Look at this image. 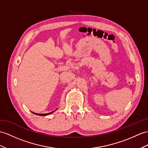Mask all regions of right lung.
Instances as JSON below:
<instances>
[{"instance_id":"right-lung-1","label":"right lung","mask_w":148,"mask_h":148,"mask_svg":"<svg viewBox=\"0 0 148 148\" xmlns=\"http://www.w3.org/2000/svg\"><path fill=\"white\" fill-rule=\"evenodd\" d=\"M54 112L55 111H53V112H50V113H48V114H36V113H34V114H36V115H38V116H47V115H49V114H52L53 112Z\"/></svg>"}]
</instances>
